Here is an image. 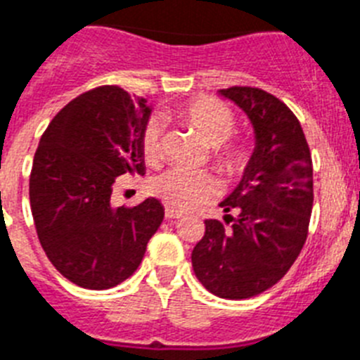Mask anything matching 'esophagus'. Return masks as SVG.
<instances>
[{
	"label": "esophagus",
	"mask_w": 360,
	"mask_h": 360,
	"mask_svg": "<svg viewBox=\"0 0 360 360\" xmlns=\"http://www.w3.org/2000/svg\"><path fill=\"white\" fill-rule=\"evenodd\" d=\"M165 216H166V219H179V217H183V214L177 212V210H174V208L166 207Z\"/></svg>",
	"instance_id": "obj_1"
}]
</instances>
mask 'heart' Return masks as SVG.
Here are the masks:
<instances>
[{"label": "heart", "mask_w": 360, "mask_h": 360, "mask_svg": "<svg viewBox=\"0 0 360 360\" xmlns=\"http://www.w3.org/2000/svg\"><path fill=\"white\" fill-rule=\"evenodd\" d=\"M177 113L201 135L205 143L212 146L214 161L219 170L232 175L245 166L249 155L247 148L240 143H226L234 129V117L226 105L214 98H198L179 108ZM141 144L146 161L157 162L161 159L162 120L159 117L148 120ZM153 192L170 208L186 212L217 194V181L208 170L175 166L155 177Z\"/></svg>", "instance_id": "obj_1"}]
</instances>
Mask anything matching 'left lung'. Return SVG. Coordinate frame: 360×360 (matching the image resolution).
<instances>
[{"mask_svg":"<svg viewBox=\"0 0 360 360\" xmlns=\"http://www.w3.org/2000/svg\"><path fill=\"white\" fill-rule=\"evenodd\" d=\"M247 115L255 150L240 183L219 207L232 229L205 221L192 250L203 288L226 300L267 291L288 273L306 243L313 208V165L298 119L288 105L258 87L219 89Z\"/></svg>","mask_w":360,"mask_h":360,"instance_id":"8db88e82","label":"left lung"}]
</instances>
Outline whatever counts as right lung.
<instances>
[{
    "mask_svg": "<svg viewBox=\"0 0 360 360\" xmlns=\"http://www.w3.org/2000/svg\"><path fill=\"white\" fill-rule=\"evenodd\" d=\"M152 105L117 86L77 96L41 135L29 179L32 219L51 264L80 288L110 289L137 271L165 208L155 198L113 207L122 174H143Z\"/></svg>",
    "mask_w": 360,
    "mask_h": 360,
    "instance_id": "obj_1",
    "label": "right lung"
}]
</instances>
